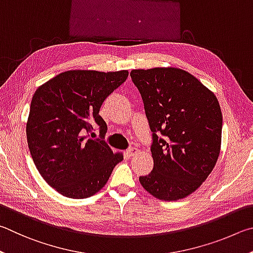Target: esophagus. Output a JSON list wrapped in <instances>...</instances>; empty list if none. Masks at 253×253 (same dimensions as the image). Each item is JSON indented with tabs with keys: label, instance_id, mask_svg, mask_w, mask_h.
Listing matches in <instances>:
<instances>
[{
	"label": "esophagus",
	"instance_id": "1",
	"mask_svg": "<svg viewBox=\"0 0 253 253\" xmlns=\"http://www.w3.org/2000/svg\"><path fill=\"white\" fill-rule=\"evenodd\" d=\"M140 152V150L138 149V148H130L129 150H127L126 151V154L129 157H134V156H136V154H138Z\"/></svg>",
	"mask_w": 253,
	"mask_h": 253
}]
</instances>
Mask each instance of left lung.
<instances>
[{
    "mask_svg": "<svg viewBox=\"0 0 253 253\" xmlns=\"http://www.w3.org/2000/svg\"><path fill=\"white\" fill-rule=\"evenodd\" d=\"M130 75L153 132V170L139 181L157 199L180 200L205 182L219 158V101L197 78L178 68L132 70Z\"/></svg>",
    "mask_w": 253,
    "mask_h": 253,
    "instance_id": "obj_1",
    "label": "left lung"
}]
</instances>
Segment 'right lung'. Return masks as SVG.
Masks as SVG:
<instances>
[{"label": "right lung", "mask_w": 253, "mask_h": 253, "mask_svg": "<svg viewBox=\"0 0 253 253\" xmlns=\"http://www.w3.org/2000/svg\"><path fill=\"white\" fill-rule=\"evenodd\" d=\"M127 75V70H70L35 91L26 121L29 149L40 174L62 196H93L123 160L122 153L90 133L96 123L104 136L108 126L99 114L101 105Z\"/></svg>", "instance_id": "1"}]
</instances>
